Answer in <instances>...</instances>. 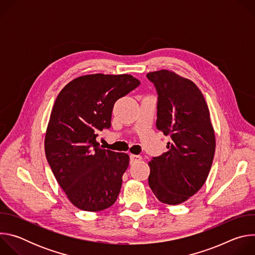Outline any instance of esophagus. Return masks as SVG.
<instances>
[{"label": "esophagus", "instance_id": "obj_1", "mask_svg": "<svg viewBox=\"0 0 255 255\" xmlns=\"http://www.w3.org/2000/svg\"><path fill=\"white\" fill-rule=\"evenodd\" d=\"M142 159V157L140 155H136V154H131L130 155V162L134 163V162H138Z\"/></svg>", "mask_w": 255, "mask_h": 255}]
</instances>
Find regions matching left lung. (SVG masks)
<instances>
[{
    "label": "left lung",
    "instance_id": "8db88e82",
    "mask_svg": "<svg viewBox=\"0 0 255 255\" xmlns=\"http://www.w3.org/2000/svg\"><path fill=\"white\" fill-rule=\"evenodd\" d=\"M157 91L156 127L167 151L148 162V184L158 201L178 205L194 196L209 175L216 148L206 100L190 80L170 70L148 72Z\"/></svg>",
    "mask_w": 255,
    "mask_h": 255
}]
</instances>
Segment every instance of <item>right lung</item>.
I'll return each instance as SVG.
<instances>
[{
	"label": "right lung",
	"mask_w": 255,
	"mask_h": 255,
	"mask_svg": "<svg viewBox=\"0 0 255 255\" xmlns=\"http://www.w3.org/2000/svg\"><path fill=\"white\" fill-rule=\"evenodd\" d=\"M139 84L131 75H87L69 82L55 100L45 155L58 185L81 210L103 211L118 198L129 155L103 149L96 138L111 127L115 102Z\"/></svg>",
	"instance_id": "right-lung-1"
}]
</instances>
